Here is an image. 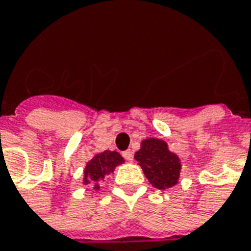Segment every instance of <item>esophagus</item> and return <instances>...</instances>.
<instances>
[{
    "mask_svg": "<svg viewBox=\"0 0 251 251\" xmlns=\"http://www.w3.org/2000/svg\"><path fill=\"white\" fill-rule=\"evenodd\" d=\"M122 157L127 159V161H132V158H134V151L131 149H127V151H122Z\"/></svg>",
    "mask_w": 251,
    "mask_h": 251,
    "instance_id": "esophagus-1",
    "label": "esophagus"
}]
</instances>
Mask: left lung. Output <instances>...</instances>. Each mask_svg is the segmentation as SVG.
I'll use <instances>...</instances> for the list:
<instances>
[{"instance_id":"1","label":"left lung","mask_w":251,"mask_h":251,"mask_svg":"<svg viewBox=\"0 0 251 251\" xmlns=\"http://www.w3.org/2000/svg\"><path fill=\"white\" fill-rule=\"evenodd\" d=\"M135 159L142 166L145 177L157 189H167L177 184L180 176V159L168 151L167 144L159 139H147L135 153Z\"/></svg>"}]
</instances>
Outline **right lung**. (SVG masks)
Returning <instances> with one entry per match:
<instances>
[{"mask_svg": "<svg viewBox=\"0 0 251 251\" xmlns=\"http://www.w3.org/2000/svg\"><path fill=\"white\" fill-rule=\"evenodd\" d=\"M122 162H124V158L117 151H104L100 154H97L86 165L85 171H84V184L94 182V189L98 190L100 184H97V181H100L106 175L113 172L116 166L121 165Z\"/></svg>", "mask_w": 251, "mask_h": 251, "instance_id": "obj_1", "label": "right lung"}]
</instances>
